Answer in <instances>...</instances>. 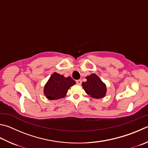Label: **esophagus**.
I'll use <instances>...</instances> for the list:
<instances>
[{
  "instance_id": "obj_1",
  "label": "esophagus",
  "mask_w": 148,
  "mask_h": 148,
  "mask_svg": "<svg viewBox=\"0 0 148 148\" xmlns=\"http://www.w3.org/2000/svg\"><path fill=\"white\" fill-rule=\"evenodd\" d=\"M76 83H77V84L81 85L82 84V80L81 79H77V80H76Z\"/></svg>"
}]
</instances>
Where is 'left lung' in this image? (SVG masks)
I'll return each mask as SVG.
<instances>
[{"mask_svg": "<svg viewBox=\"0 0 148 148\" xmlns=\"http://www.w3.org/2000/svg\"><path fill=\"white\" fill-rule=\"evenodd\" d=\"M87 81L82 83L83 88L90 97L100 99L106 95V85L96 74H92L85 77Z\"/></svg>", "mask_w": 148, "mask_h": 148, "instance_id": "left-lung-1", "label": "left lung"}]
</instances>
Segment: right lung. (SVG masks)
<instances>
[{
  "label": "right lung",
  "instance_id": "right-lung-1",
  "mask_svg": "<svg viewBox=\"0 0 148 148\" xmlns=\"http://www.w3.org/2000/svg\"><path fill=\"white\" fill-rule=\"evenodd\" d=\"M76 84V82L71 76L65 77L57 72H53L45 85L43 92L47 98L57 100L66 95L70 87Z\"/></svg>",
  "mask_w": 148,
  "mask_h": 148
}]
</instances>
